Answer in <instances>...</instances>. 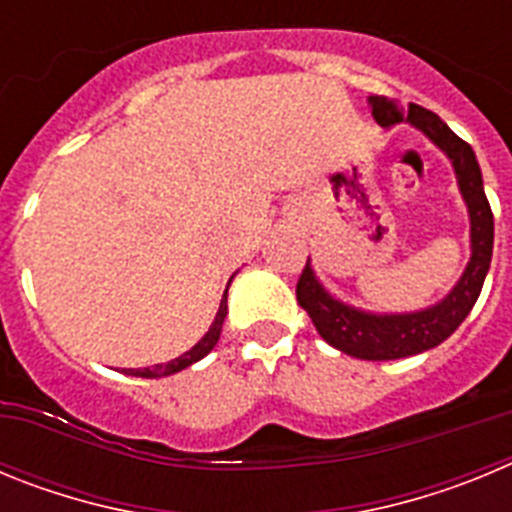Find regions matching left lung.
I'll list each match as a JSON object with an SVG mask.
<instances>
[{"instance_id": "8db88e82", "label": "left lung", "mask_w": 512, "mask_h": 512, "mask_svg": "<svg viewBox=\"0 0 512 512\" xmlns=\"http://www.w3.org/2000/svg\"><path fill=\"white\" fill-rule=\"evenodd\" d=\"M369 107L382 128L408 122L431 140L433 146L446 153L454 166L461 200L469 212V246H472L467 269L459 282L451 287L449 295L438 300L436 305L415 312H369L346 305L320 284L310 259H307L305 271L297 282V302L302 305V310H307L323 341H328L343 354L356 356V359L390 361L436 348L464 323L482 292L487 271H490L495 220H492L482 171H479L472 146L464 143L436 112L425 110L420 104H410L405 112L395 99L379 97V94L369 97Z\"/></svg>"}]
</instances>
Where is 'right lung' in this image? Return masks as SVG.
<instances>
[{
	"label": "right lung",
	"instance_id": "obj_1",
	"mask_svg": "<svg viewBox=\"0 0 512 512\" xmlns=\"http://www.w3.org/2000/svg\"><path fill=\"white\" fill-rule=\"evenodd\" d=\"M230 279H233V277H230ZM228 287H230V282H228ZM228 287H225V295H223V300H220V310H217L215 320H212V325H210V330H207L205 336H202L200 341H197L192 348H189L187 354L176 356V359L166 361V364L146 366V369H125V374H130V377H146V379L169 377V374L182 372V369L192 366L194 361L205 359V356L210 354L212 348H215L217 338H220V330H223V320H225V315H228Z\"/></svg>",
	"mask_w": 512,
	"mask_h": 512
}]
</instances>
